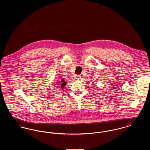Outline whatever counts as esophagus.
Instances as JSON below:
<instances>
[{"mask_svg": "<svg viewBox=\"0 0 150 150\" xmlns=\"http://www.w3.org/2000/svg\"><path fill=\"white\" fill-rule=\"evenodd\" d=\"M75 79H76V80H79L81 79V76H79V75H76L75 76Z\"/></svg>", "mask_w": 150, "mask_h": 150, "instance_id": "34e87169", "label": "esophagus"}]
</instances>
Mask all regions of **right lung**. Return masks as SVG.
<instances>
[{
  "label": "right lung",
  "mask_w": 150,
  "mask_h": 150,
  "mask_svg": "<svg viewBox=\"0 0 150 150\" xmlns=\"http://www.w3.org/2000/svg\"><path fill=\"white\" fill-rule=\"evenodd\" d=\"M66 81H64V79H61V81H57V84L58 86H59L60 88H61L62 89H63L64 87V86H66ZM54 86H56V84H54Z\"/></svg>",
  "instance_id": "add662e5"
}]
</instances>
